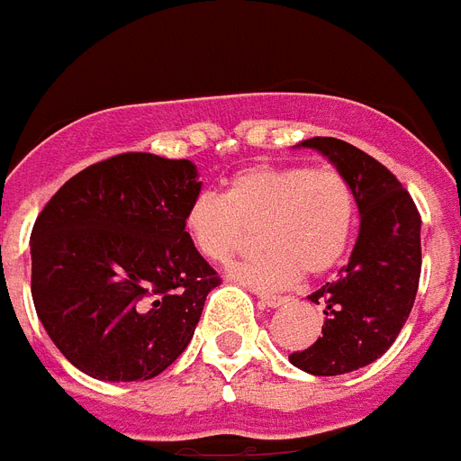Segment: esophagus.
<instances>
[{
    "label": "esophagus",
    "instance_id": "esophagus-1",
    "mask_svg": "<svg viewBox=\"0 0 461 461\" xmlns=\"http://www.w3.org/2000/svg\"><path fill=\"white\" fill-rule=\"evenodd\" d=\"M259 302L264 307H271V309H278V307H285L290 302V297H283V294H268V293H257Z\"/></svg>",
    "mask_w": 461,
    "mask_h": 461
}]
</instances>
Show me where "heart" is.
<instances>
[{
  "mask_svg": "<svg viewBox=\"0 0 461 461\" xmlns=\"http://www.w3.org/2000/svg\"><path fill=\"white\" fill-rule=\"evenodd\" d=\"M357 226V197L338 168L252 167L230 178L223 197L194 194L183 216L193 249L226 264L257 230L259 252L230 268L252 288H285L300 274L333 268L348 252Z\"/></svg>",
  "mask_w": 461,
  "mask_h": 461,
  "instance_id": "1",
  "label": "heart"
}]
</instances>
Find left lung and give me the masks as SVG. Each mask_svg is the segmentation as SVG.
<instances>
[{"label": "left lung", "mask_w": 461, "mask_h": 461, "mask_svg": "<svg viewBox=\"0 0 461 461\" xmlns=\"http://www.w3.org/2000/svg\"><path fill=\"white\" fill-rule=\"evenodd\" d=\"M349 180L359 209V235L333 283L309 294L323 304V329L290 364L312 376H340L376 362L402 330L421 276V216L400 180L349 142L302 140Z\"/></svg>", "instance_id": "1"}]
</instances>
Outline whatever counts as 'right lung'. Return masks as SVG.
Returning a JSON list of instances; mask_svg holds the SVG:
<instances>
[{"label": "right lung", "instance_id": "add662e5", "mask_svg": "<svg viewBox=\"0 0 461 461\" xmlns=\"http://www.w3.org/2000/svg\"><path fill=\"white\" fill-rule=\"evenodd\" d=\"M193 161L128 152L59 187L31 235L32 302L59 352L97 381H149L193 340L219 276L187 240Z\"/></svg>", "mask_w": 461, "mask_h": 461}]
</instances>
